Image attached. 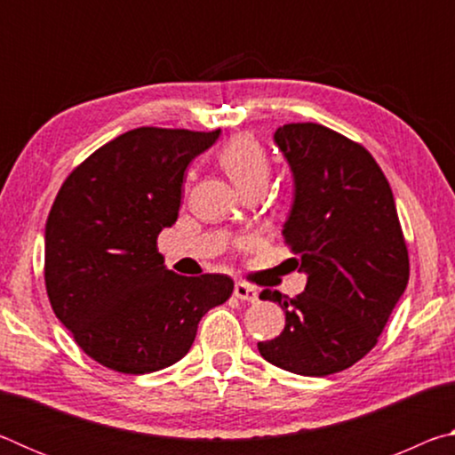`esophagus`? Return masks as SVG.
Returning a JSON list of instances; mask_svg holds the SVG:
<instances>
[{"label": "esophagus", "mask_w": 455, "mask_h": 455, "mask_svg": "<svg viewBox=\"0 0 455 455\" xmlns=\"http://www.w3.org/2000/svg\"><path fill=\"white\" fill-rule=\"evenodd\" d=\"M235 297L241 299V301L255 303V301H259V291H257V287H252V284H249V283H236Z\"/></svg>", "instance_id": "34e87169"}]
</instances>
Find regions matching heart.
Instances as JSON below:
<instances>
[{
	"label": "heart",
	"mask_w": 455,
	"mask_h": 455,
	"mask_svg": "<svg viewBox=\"0 0 455 455\" xmlns=\"http://www.w3.org/2000/svg\"><path fill=\"white\" fill-rule=\"evenodd\" d=\"M219 163L243 192L267 187L271 176V158L257 138L238 134L222 146Z\"/></svg>",
	"instance_id": "heart-1"
}]
</instances>
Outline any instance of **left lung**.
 Listing matches in <instances>:
<instances>
[{
	"label": "left lung",
	"mask_w": 455,
	"mask_h": 455,
	"mask_svg": "<svg viewBox=\"0 0 455 455\" xmlns=\"http://www.w3.org/2000/svg\"><path fill=\"white\" fill-rule=\"evenodd\" d=\"M295 179L283 235L309 275L301 295L279 303L284 329L257 347L268 363L309 377L339 373L377 345L410 281V255L394 192L359 142L315 122L275 132Z\"/></svg>",
	"instance_id": "obj_1"
}]
</instances>
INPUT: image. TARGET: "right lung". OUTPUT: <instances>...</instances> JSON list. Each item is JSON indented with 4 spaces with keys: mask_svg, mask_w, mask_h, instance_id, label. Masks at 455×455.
Instances as JSON below:
<instances>
[{
    "mask_svg": "<svg viewBox=\"0 0 455 455\" xmlns=\"http://www.w3.org/2000/svg\"><path fill=\"white\" fill-rule=\"evenodd\" d=\"M219 134L128 130L76 166L53 200L50 305L80 349L112 371L152 373L180 361L203 315L233 295L227 275L168 271L156 244L179 219L184 171Z\"/></svg>",
    "mask_w": 455,
    "mask_h": 455,
    "instance_id": "right-lung-1",
    "label": "right lung"
}]
</instances>
